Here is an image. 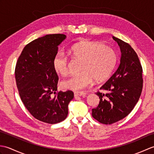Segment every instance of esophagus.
I'll return each mask as SVG.
<instances>
[{"label": "esophagus", "instance_id": "1", "mask_svg": "<svg viewBox=\"0 0 154 154\" xmlns=\"http://www.w3.org/2000/svg\"><path fill=\"white\" fill-rule=\"evenodd\" d=\"M85 95H86V93L83 92V91H76V92L74 93L75 97H81V96H85Z\"/></svg>", "mask_w": 154, "mask_h": 154}]
</instances>
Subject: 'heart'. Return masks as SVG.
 <instances>
[{
    "label": "heart",
    "instance_id": "b5f03b06",
    "mask_svg": "<svg viewBox=\"0 0 154 154\" xmlns=\"http://www.w3.org/2000/svg\"><path fill=\"white\" fill-rule=\"evenodd\" d=\"M69 54L74 60L81 63V74L61 83L67 89L80 91L92 84L93 79L100 82L112 73L116 63V54L112 48L94 42L85 40L71 46ZM54 67L62 76L70 73L67 56L58 52L54 59Z\"/></svg>",
    "mask_w": 154,
    "mask_h": 154
}]
</instances>
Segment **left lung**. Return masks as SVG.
I'll use <instances>...</instances> for the list:
<instances>
[{"label":"left lung","instance_id":"left-lung-1","mask_svg":"<svg viewBox=\"0 0 154 154\" xmlns=\"http://www.w3.org/2000/svg\"><path fill=\"white\" fill-rule=\"evenodd\" d=\"M120 48V63L112 77L97 91L100 102L92 109V116L99 122L111 124L131 112L141 95L142 67L138 55L126 42L113 36Z\"/></svg>","mask_w":154,"mask_h":154}]
</instances>
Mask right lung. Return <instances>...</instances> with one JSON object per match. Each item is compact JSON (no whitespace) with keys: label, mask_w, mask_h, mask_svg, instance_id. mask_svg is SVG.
Masks as SVG:
<instances>
[{"label":"right lung","mask_w":154,"mask_h":154,"mask_svg":"<svg viewBox=\"0 0 154 154\" xmlns=\"http://www.w3.org/2000/svg\"><path fill=\"white\" fill-rule=\"evenodd\" d=\"M65 38L61 34H49L30 42L16 65V85L23 104L35 119L48 124L66 119L68 104L74 97L69 90L56 92L59 78L54 59Z\"/></svg>","instance_id":"1"}]
</instances>
